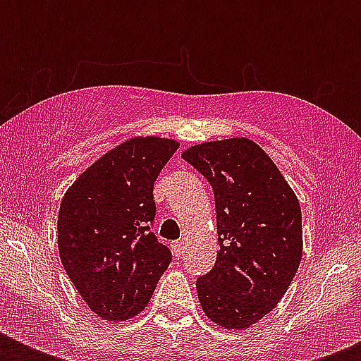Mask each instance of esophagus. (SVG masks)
<instances>
[{
  "mask_svg": "<svg viewBox=\"0 0 361 361\" xmlns=\"http://www.w3.org/2000/svg\"><path fill=\"white\" fill-rule=\"evenodd\" d=\"M181 249H183V247H181V241H172V251H174L176 257H180L181 252H183Z\"/></svg>",
  "mask_w": 361,
  "mask_h": 361,
  "instance_id": "obj_1",
  "label": "esophagus"
}]
</instances>
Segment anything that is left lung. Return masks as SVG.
<instances>
[{
  "mask_svg": "<svg viewBox=\"0 0 361 361\" xmlns=\"http://www.w3.org/2000/svg\"><path fill=\"white\" fill-rule=\"evenodd\" d=\"M215 195L219 251L198 277L197 294L212 322L247 330L285 296L302 262V208L285 176L257 142H202L181 153Z\"/></svg>",
  "mask_w": 361,
  "mask_h": 361,
  "instance_id": "1",
  "label": "left lung"
}]
</instances>
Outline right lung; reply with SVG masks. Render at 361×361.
Returning a JSON list of instances; mask_svg holds the SVG:
<instances>
[{
	"label": "right lung",
	"mask_w": 361,
	"mask_h": 361,
	"mask_svg": "<svg viewBox=\"0 0 361 361\" xmlns=\"http://www.w3.org/2000/svg\"><path fill=\"white\" fill-rule=\"evenodd\" d=\"M178 147L172 138H129L87 166L61 200L59 258L101 319L120 322L142 313L172 260L149 223L153 183Z\"/></svg>",
	"instance_id": "add662e5"
}]
</instances>
